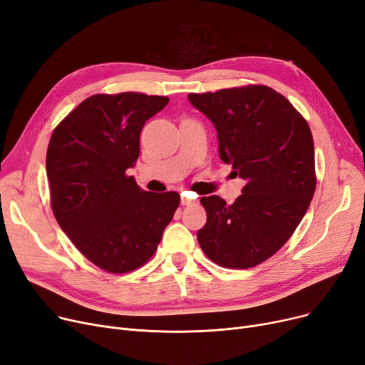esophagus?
Returning a JSON list of instances; mask_svg holds the SVG:
<instances>
[{"instance_id": "esophagus-1", "label": "esophagus", "mask_w": 365, "mask_h": 365, "mask_svg": "<svg viewBox=\"0 0 365 365\" xmlns=\"http://www.w3.org/2000/svg\"><path fill=\"white\" fill-rule=\"evenodd\" d=\"M195 202V199L193 197H188L185 193H181V205H190V203H193Z\"/></svg>"}]
</instances>
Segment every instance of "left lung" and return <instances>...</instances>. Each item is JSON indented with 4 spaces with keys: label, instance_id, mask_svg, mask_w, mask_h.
Masks as SVG:
<instances>
[{
    "label": "left lung",
    "instance_id": "1",
    "mask_svg": "<svg viewBox=\"0 0 365 365\" xmlns=\"http://www.w3.org/2000/svg\"><path fill=\"white\" fill-rule=\"evenodd\" d=\"M188 101L214 123L220 159L247 182L232 205L200 199L199 245L222 267H254L285 245L314 197L310 128L285 96L262 84L190 93Z\"/></svg>",
    "mask_w": 365,
    "mask_h": 365
}]
</instances>
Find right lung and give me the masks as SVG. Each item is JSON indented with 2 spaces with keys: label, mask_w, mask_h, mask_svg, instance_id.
Instances as JSON below:
<instances>
[{
  "label": "right lung",
  "mask_w": 365,
  "mask_h": 365,
  "mask_svg": "<svg viewBox=\"0 0 365 365\" xmlns=\"http://www.w3.org/2000/svg\"><path fill=\"white\" fill-rule=\"evenodd\" d=\"M168 102L135 92L93 95L50 138L46 170L55 218L76 248L110 273L145 264L180 205L177 192H144L126 173L140 155L145 121Z\"/></svg>",
  "instance_id": "1"
}]
</instances>
